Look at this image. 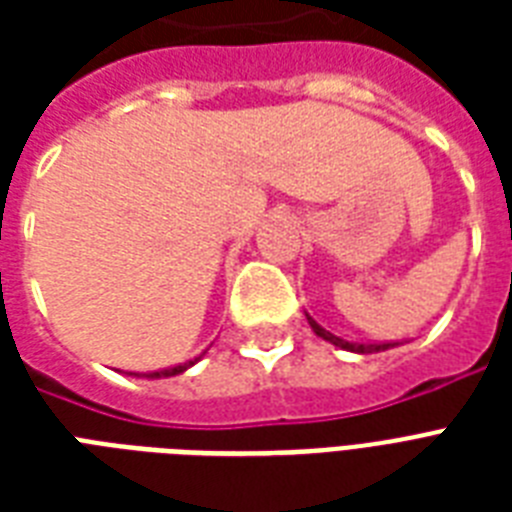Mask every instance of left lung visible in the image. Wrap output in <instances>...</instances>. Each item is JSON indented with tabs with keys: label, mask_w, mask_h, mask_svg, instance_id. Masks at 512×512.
<instances>
[{
	"label": "left lung",
	"mask_w": 512,
	"mask_h": 512,
	"mask_svg": "<svg viewBox=\"0 0 512 512\" xmlns=\"http://www.w3.org/2000/svg\"><path fill=\"white\" fill-rule=\"evenodd\" d=\"M305 316H308V313H305ZM308 324H311V329L321 337V340L332 342V345L340 350H350V353H380V350H388V348H396V345H401V342H348V340H342V337L332 335V332H327V329L321 327V324H316L311 316H308Z\"/></svg>",
	"instance_id": "1"
}]
</instances>
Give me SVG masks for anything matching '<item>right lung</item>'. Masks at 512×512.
Masks as SVG:
<instances>
[{
	"label": "right lung",
	"instance_id": "obj_1",
	"mask_svg": "<svg viewBox=\"0 0 512 512\" xmlns=\"http://www.w3.org/2000/svg\"><path fill=\"white\" fill-rule=\"evenodd\" d=\"M201 356H204V353H201ZM201 356H196V358H191V361H185V364H177V366H167V369H159V372H130V374H135V377H148V380H159V377H175V374H183L185 369H191L193 364H196V361H199Z\"/></svg>",
	"mask_w": 512,
	"mask_h": 512
}]
</instances>
